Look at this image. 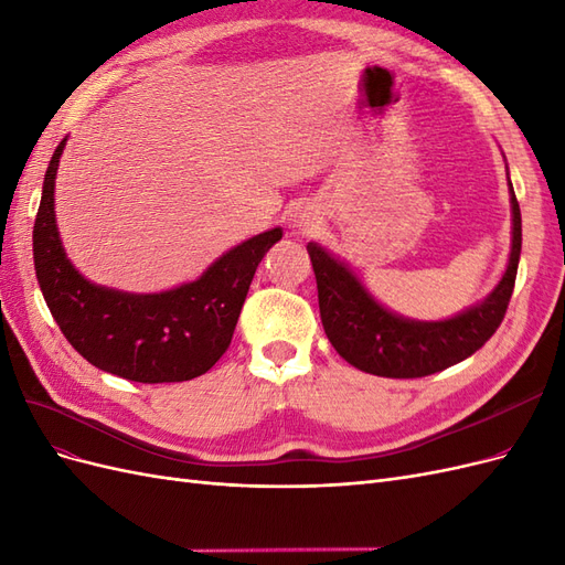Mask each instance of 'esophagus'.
Here are the masks:
<instances>
[{
  "label": "esophagus",
  "mask_w": 565,
  "mask_h": 565,
  "mask_svg": "<svg viewBox=\"0 0 565 565\" xmlns=\"http://www.w3.org/2000/svg\"><path fill=\"white\" fill-rule=\"evenodd\" d=\"M292 224L299 231H309L311 226L318 224V212L313 207H299L292 216Z\"/></svg>",
  "instance_id": "esophagus-1"
}]
</instances>
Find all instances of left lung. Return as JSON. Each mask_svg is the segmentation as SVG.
I'll return each instance as SVG.
<instances>
[{"label": "left lung", "instance_id": "1", "mask_svg": "<svg viewBox=\"0 0 565 565\" xmlns=\"http://www.w3.org/2000/svg\"><path fill=\"white\" fill-rule=\"evenodd\" d=\"M511 185V183H509ZM514 241L504 278L467 313L443 322H415L388 313L349 268L318 245H309L322 328L337 353L353 367L391 380H415L446 370L481 349L498 332L514 292L521 256V210L511 188Z\"/></svg>", "mask_w": 565, "mask_h": 565}]
</instances>
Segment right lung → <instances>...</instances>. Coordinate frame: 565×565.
<instances>
[{
	"instance_id": "1",
	"label": "right lung",
	"mask_w": 565,
	"mask_h": 565,
	"mask_svg": "<svg viewBox=\"0 0 565 565\" xmlns=\"http://www.w3.org/2000/svg\"><path fill=\"white\" fill-rule=\"evenodd\" d=\"M65 139L49 162L32 231L44 301L73 349L98 370L141 384L188 382L207 372L231 347L247 289L264 254L282 231L273 228L226 252L195 282L162 295H125L84 280L65 259L54 216V179Z\"/></svg>"
}]
</instances>
